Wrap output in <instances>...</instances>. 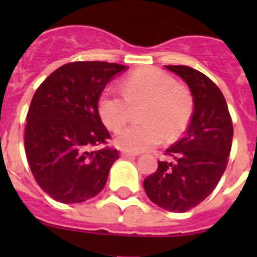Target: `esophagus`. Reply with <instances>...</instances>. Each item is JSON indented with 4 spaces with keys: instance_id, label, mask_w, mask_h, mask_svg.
Here are the masks:
<instances>
[{
    "instance_id": "esophagus-1",
    "label": "esophagus",
    "mask_w": 257,
    "mask_h": 257,
    "mask_svg": "<svg viewBox=\"0 0 257 257\" xmlns=\"http://www.w3.org/2000/svg\"><path fill=\"white\" fill-rule=\"evenodd\" d=\"M138 156V153H133V152H121V157H123V158H128V157H136Z\"/></svg>"
}]
</instances>
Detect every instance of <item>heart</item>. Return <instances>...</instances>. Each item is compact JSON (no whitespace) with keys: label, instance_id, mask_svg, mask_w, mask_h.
<instances>
[{"label":"heart","instance_id":"b5f03b06","mask_svg":"<svg viewBox=\"0 0 257 257\" xmlns=\"http://www.w3.org/2000/svg\"><path fill=\"white\" fill-rule=\"evenodd\" d=\"M122 94L105 91L97 101V112L110 131L128 122L133 106H144V124L126 127L115 144L127 152H144L160 145L167 135L175 139L187 130L193 114V96L187 87L158 68H143L122 81Z\"/></svg>","mask_w":257,"mask_h":257}]
</instances>
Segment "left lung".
Returning a JSON list of instances; mask_svg holds the SVG:
<instances>
[{
	"label": "left lung",
	"mask_w": 257,
	"mask_h": 257,
	"mask_svg": "<svg viewBox=\"0 0 257 257\" xmlns=\"http://www.w3.org/2000/svg\"><path fill=\"white\" fill-rule=\"evenodd\" d=\"M187 82L193 95V110L187 134L158 161V169L144 180L148 198L172 212L196 207L216 188L228 165L233 123L225 97L215 83L187 65H165Z\"/></svg>",
	"instance_id": "8db88e82"
}]
</instances>
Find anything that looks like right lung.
Segmentation results:
<instances>
[{
    "label": "right lung",
    "instance_id": "add662e5",
    "mask_svg": "<svg viewBox=\"0 0 257 257\" xmlns=\"http://www.w3.org/2000/svg\"><path fill=\"white\" fill-rule=\"evenodd\" d=\"M127 67L106 61H73L38 86L24 131L27 160L41 189L61 203H81L103 190L119 158L106 145L110 134L97 112L106 83Z\"/></svg>",
    "mask_w": 257,
    "mask_h": 257
}]
</instances>
